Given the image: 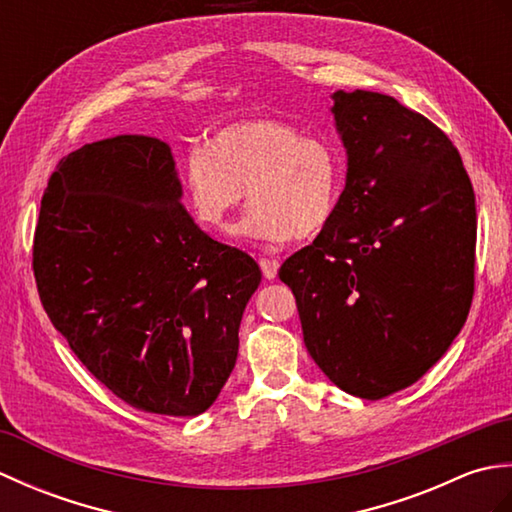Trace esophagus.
Here are the masks:
<instances>
[{"instance_id":"esophagus-1","label":"esophagus","mask_w":512,"mask_h":512,"mask_svg":"<svg viewBox=\"0 0 512 512\" xmlns=\"http://www.w3.org/2000/svg\"><path fill=\"white\" fill-rule=\"evenodd\" d=\"M259 266H262V273H264L266 279H275L277 277V270H279L277 259L262 257V259H259Z\"/></svg>"}]
</instances>
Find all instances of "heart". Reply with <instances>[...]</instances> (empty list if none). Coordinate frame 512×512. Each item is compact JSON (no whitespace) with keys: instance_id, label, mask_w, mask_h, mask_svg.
I'll return each instance as SVG.
<instances>
[{"instance_id":"b5f03b06","label":"heart","mask_w":512,"mask_h":512,"mask_svg":"<svg viewBox=\"0 0 512 512\" xmlns=\"http://www.w3.org/2000/svg\"><path fill=\"white\" fill-rule=\"evenodd\" d=\"M180 180L193 217L209 231H228L248 191V237L306 239L339 211L345 156L332 140L303 136L279 118H250L220 129L206 149H193Z\"/></svg>"}]
</instances>
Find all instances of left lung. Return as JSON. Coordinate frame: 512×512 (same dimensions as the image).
<instances>
[{"label":"left lung","instance_id":"8db88e82","mask_svg":"<svg viewBox=\"0 0 512 512\" xmlns=\"http://www.w3.org/2000/svg\"><path fill=\"white\" fill-rule=\"evenodd\" d=\"M347 154L343 198L317 239L288 257L314 363L365 400L416 383L460 334L473 299L477 213L458 149L394 96L332 94Z\"/></svg>","mask_w":512,"mask_h":512}]
</instances>
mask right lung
<instances>
[{
	"instance_id": "obj_1",
	"label": "right lung",
	"mask_w": 512,
	"mask_h": 512,
	"mask_svg": "<svg viewBox=\"0 0 512 512\" xmlns=\"http://www.w3.org/2000/svg\"><path fill=\"white\" fill-rule=\"evenodd\" d=\"M171 147L123 134L59 160L32 246L54 328L127 405L200 416L220 396L262 270L182 206Z\"/></svg>"
}]
</instances>
